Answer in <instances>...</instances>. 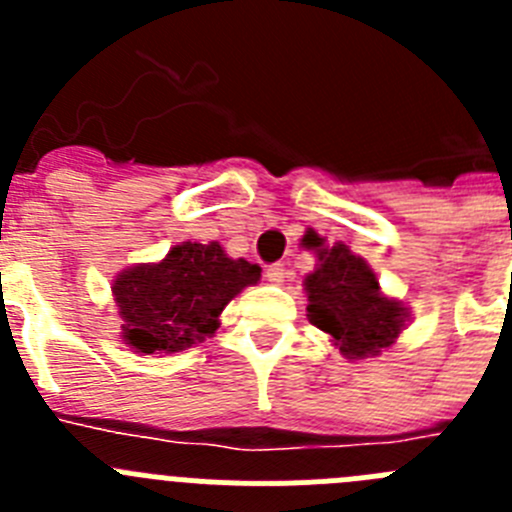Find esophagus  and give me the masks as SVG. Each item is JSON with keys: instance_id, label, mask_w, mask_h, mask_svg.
Returning <instances> with one entry per match:
<instances>
[{"instance_id": "34e87169", "label": "esophagus", "mask_w": 512, "mask_h": 512, "mask_svg": "<svg viewBox=\"0 0 512 512\" xmlns=\"http://www.w3.org/2000/svg\"><path fill=\"white\" fill-rule=\"evenodd\" d=\"M284 277H287V266L284 264H271L269 269H266V279H269L271 284H282Z\"/></svg>"}]
</instances>
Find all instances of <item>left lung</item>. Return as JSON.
Wrapping results in <instances>:
<instances>
[{
  "label": "left lung",
  "instance_id": "obj_1",
  "mask_svg": "<svg viewBox=\"0 0 512 512\" xmlns=\"http://www.w3.org/2000/svg\"><path fill=\"white\" fill-rule=\"evenodd\" d=\"M307 318L341 346L348 359L377 356L405 325V307L379 292L374 271L343 243L320 251V266L305 277Z\"/></svg>",
  "mask_w": 512,
  "mask_h": 512
}]
</instances>
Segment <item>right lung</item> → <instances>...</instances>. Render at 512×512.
Segmentation results:
<instances>
[{"mask_svg":"<svg viewBox=\"0 0 512 512\" xmlns=\"http://www.w3.org/2000/svg\"><path fill=\"white\" fill-rule=\"evenodd\" d=\"M261 269L228 259L217 243H182L164 261L122 271L112 284L122 315V338L140 354H174L205 341L217 315Z\"/></svg>","mask_w":512,"mask_h":512,"instance_id":"obj_1","label":"right lung"}]
</instances>
